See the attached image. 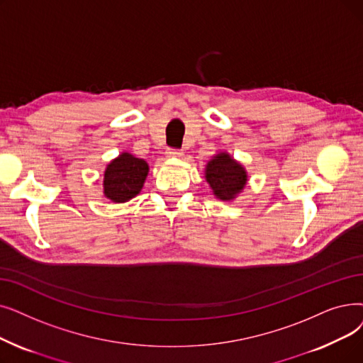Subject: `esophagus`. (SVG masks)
Here are the masks:
<instances>
[{
  "label": "esophagus",
  "instance_id": "34e87169",
  "mask_svg": "<svg viewBox=\"0 0 363 363\" xmlns=\"http://www.w3.org/2000/svg\"><path fill=\"white\" fill-rule=\"evenodd\" d=\"M184 155V150H178V148H169L167 150V157H182Z\"/></svg>",
  "mask_w": 363,
  "mask_h": 363
}]
</instances>
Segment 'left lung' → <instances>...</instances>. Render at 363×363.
<instances>
[{"mask_svg": "<svg viewBox=\"0 0 363 363\" xmlns=\"http://www.w3.org/2000/svg\"><path fill=\"white\" fill-rule=\"evenodd\" d=\"M206 181L220 200H231L246 185V172L227 152H219L206 166Z\"/></svg>", "mask_w": 363, "mask_h": 363, "instance_id": "1", "label": "left lung"}]
</instances>
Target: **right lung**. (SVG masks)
Instances as JSON below:
<instances>
[{"instance_id": "obj_1", "label": "right lung", "mask_w": 363, "mask_h": 363, "mask_svg": "<svg viewBox=\"0 0 363 363\" xmlns=\"http://www.w3.org/2000/svg\"><path fill=\"white\" fill-rule=\"evenodd\" d=\"M147 175L148 164L145 160L123 152L105 170L104 193L116 203L128 201L143 190Z\"/></svg>"}]
</instances>
